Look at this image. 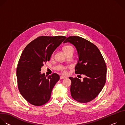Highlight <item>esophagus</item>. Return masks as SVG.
<instances>
[{"label": "esophagus", "mask_w": 125, "mask_h": 125, "mask_svg": "<svg viewBox=\"0 0 125 125\" xmlns=\"http://www.w3.org/2000/svg\"><path fill=\"white\" fill-rule=\"evenodd\" d=\"M65 78H66V77L64 76H60V79H64Z\"/></svg>", "instance_id": "1"}]
</instances>
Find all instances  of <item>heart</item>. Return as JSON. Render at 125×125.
<instances>
[{
  "mask_svg": "<svg viewBox=\"0 0 125 125\" xmlns=\"http://www.w3.org/2000/svg\"><path fill=\"white\" fill-rule=\"evenodd\" d=\"M71 50H74L73 47L72 46H71V45H66V46H64V47L63 48V50L65 52H67L68 51H70ZM53 56H54V52L52 53L51 57L53 58ZM67 67H64V66H62L60 68V70L61 71V72L64 74H65L67 73Z\"/></svg>",
  "mask_w": 125,
  "mask_h": 125,
  "instance_id": "obj_1",
  "label": "heart"
}]
</instances>
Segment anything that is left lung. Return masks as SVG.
I'll return each instance as SVG.
<instances>
[{"label":"left lung","instance_id":"8db88e82","mask_svg":"<svg viewBox=\"0 0 125 125\" xmlns=\"http://www.w3.org/2000/svg\"><path fill=\"white\" fill-rule=\"evenodd\" d=\"M68 42L73 44L78 51L79 59L75 73L86 76L83 81L69 77L72 82L71 96L81 103L90 102L98 95L105 85L107 72L105 61L97 46L88 41L78 36H71L64 43Z\"/></svg>","mask_w":125,"mask_h":125}]
</instances>
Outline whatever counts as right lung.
I'll use <instances>...</instances> for the list:
<instances>
[{"label": "right lung", "instance_id": "obj_1", "mask_svg": "<svg viewBox=\"0 0 125 125\" xmlns=\"http://www.w3.org/2000/svg\"><path fill=\"white\" fill-rule=\"evenodd\" d=\"M66 38L64 36H41L25 48L18 64L16 75L21 94L30 104L42 106L50 98L53 87L60 79L56 73L47 77L41 68Z\"/></svg>", "mask_w": 125, "mask_h": 125}]
</instances>
